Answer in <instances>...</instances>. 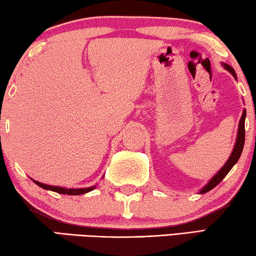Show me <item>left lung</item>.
<instances>
[{
  "label": "left lung",
  "instance_id": "8db88e82",
  "mask_svg": "<svg viewBox=\"0 0 256 256\" xmlns=\"http://www.w3.org/2000/svg\"><path fill=\"white\" fill-rule=\"evenodd\" d=\"M224 66H225V69L228 70V72H231L232 75L236 78V75L234 70H233V68H232L231 66L224 64ZM245 118H246V110H244L242 119H240V122H239L238 136H236L234 149H233L231 156H230V158L228 159L226 164H225L223 168H222L220 171L217 172L216 176H214L212 179L209 181L208 184H206V186L202 188L201 192H201V194H204V192L212 190L214 187H216L217 184H220V181L223 180L225 176H226V174L230 172V170H231L233 166H234L236 162L239 160L240 156H242V149H244V144H245Z\"/></svg>",
  "mask_w": 256,
  "mask_h": 256
}]
</instances>
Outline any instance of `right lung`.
<instances>
[{
  "mask_svg": "<svg viewBox=\"0 0 256 256\" xmlns=\"http://www.w3.org/2000/svg\"><path fill=\"white\" fill-rule=\"evenodd\" d=\"M33 182H36L39 187L44 188V190H50L56 192H58V194H68V195L85 194V192L94 190L96 188V186H94V187H88V188H77V190H72V188L68 190V188H62V187H58V186H50V184H42V182H39V181H36V180H33Z\"/></svg>",
  "mask_w": 256,
  "mask_h": 256,
  "instance_id": "obj_1",
  "label": "right lung"
}]
</instances>
